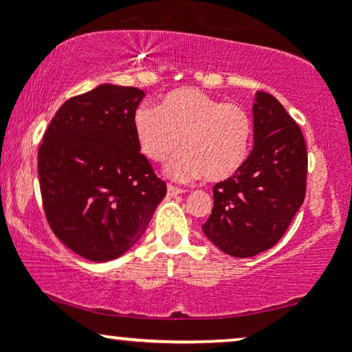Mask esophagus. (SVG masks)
<instances>
[{
  "label": "esophagus",
  "mask_w": 352,
  "mask_h": 352,
  "mask_svg": "<svg viewBox=\"0 0 352 352\" xmlns=\"http://www.w3.org/2000/svg\"><path fill=\"white\" fill-rule=\"evenodd\" d=\"M185 190L184 188H179V187H173V185H167V193L170 197L173 195H180V193H184Z\"/></svg>",
  "instance_id": "34e87169"
}]
</instances>
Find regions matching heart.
<instances>
[{
    "label": "heart",
    "mask_w": 352,
    "mask_h": 352,
    "mask_svg": "<svg viewBox=\"0 0 352 352\" xmlns=\"http://www.w3.org/2000/svg\"><path fill=\"white\" fill-rule=\"evenodd\" d=\"M134 131L153 162H164L182 144L185 151L167 165V173L177 180L232 179L243 167L252 142V120L243 107L220 102L195 87L173 89L159 107L140 106Z\"/></svg>",
    "instance_id": "1"
}]
</instances>
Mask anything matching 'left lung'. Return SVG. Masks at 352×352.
Instances as JSON below:
<instances>
[{
	"label": "left lung",
	"instance_id": "8db88e82",
	"mask_svg": "<svg viewBox=\"0 0 352 352\" xmlns=\"http://www.w3.org/2000/svg\"><path fill=\"white\" fill-rule=\"evenodd\" d=\"M253 151L232 179L218 182L201 225L221 252L250 258L280 241L306 193L308 153L301 129L272 94L253 102Z\"/></svg>",
	"mask_w": 352,
	"mask_h": 352
}]
</instances>
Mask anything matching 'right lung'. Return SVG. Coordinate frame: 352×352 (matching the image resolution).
<instances>
[{"label":"right lung","mask_w":352,"mask_h":352,"mask_svg":"<svg viewBox=\"0 0 352 352\" xmlns=\"http://www.w3.org/2000/svg\"><path fill=\"white\" fill-rule=\"evenodd\" d=\"M144 96L142 89L100 84L66 100L38 151L50 227L89 261L127 253L167 193L135 137L134 114Z\"/></svg>","instance_id":"right-lung-1"}]
</instances>
